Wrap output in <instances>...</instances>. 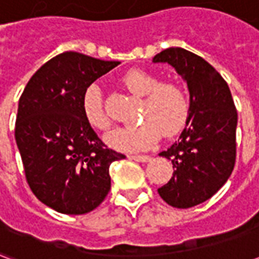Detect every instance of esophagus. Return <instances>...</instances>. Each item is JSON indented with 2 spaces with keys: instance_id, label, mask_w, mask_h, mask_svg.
<instances>
[{
  "instance_id": "34e87169",
  "label": "esophagus",
  "mask_w": 259,
  "mask_h": 259,
  "mask_svg": "<svg viewBox=\"0 0 259 259\" xmlns=\"http://www.w3.org/2000/svg\"><path fill=\"white\" fill-rule=\"evenodd\" d=\"M130 159H135L137 162H148L151 161V157L150 155H130Z\"/></svg>"
}]
</instances>
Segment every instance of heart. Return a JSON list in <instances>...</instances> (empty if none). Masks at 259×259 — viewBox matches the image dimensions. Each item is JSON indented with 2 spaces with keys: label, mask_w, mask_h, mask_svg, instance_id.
Here are the masks:
<instances>
[{
  "label": "heart",
  "mask_w": 259,
  "mask_h": 259,
  "mask_svg": "<svg viewBox=\"0 0 259 259\" xmlns=\"http://www.w3.org/2000/svg\"><path fill=\"white\" fill-rule=\"evenodd\" d=\"M124 85L135 96L143 97L140 119L132 127H120L107 136L108 144L119 151H141L155 144L163 135H178L189 118V101L185 90L176 83H161L144 70L133 69L123 76ZM83 112L89 123L100 130L111 126L100 87L91 84L83 96Z\"/></svg>",
  "instance_id": "1"
}]
</instances>
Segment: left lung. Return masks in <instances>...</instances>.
<instances>
[{"mask_svg":"<svg viewBox=\"0 0 259 259\" xmlns=\"http://www.w3.org/2000/svg\"><path fill=\"white\" fill-rule=\"evenodd\" d=\"M152 62L174 66L190 93L185 130L179 140L159 152L172 161L174 175L158 193L169 205L191 208L211 198L232 175L237 111L228 83L205 59L172 47L157 54Z\"/></svg>","mask_w":259,"mask_h":259,"instance_id":"1","label":"left lung"}]
</instances>
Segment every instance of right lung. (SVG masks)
<instances>
[{"mask_svg": "<svg viewBox=\"0 0 259 259\" xmlns=\"http://www.w3.org/2000/svg\"><path fill=\"white\" fill-rule=\"evenodd\" d=\"M118 65L66 51L42 65L20 96L15 139L26 180L57 212L96 209L111 190L109 165L126 158L107 148L83 112L87 87Z\"/></svg>", "mask_w": 259, "mask_h": 259, "instance_id": "obj_1", "label": "right lung"}]
</instances>
